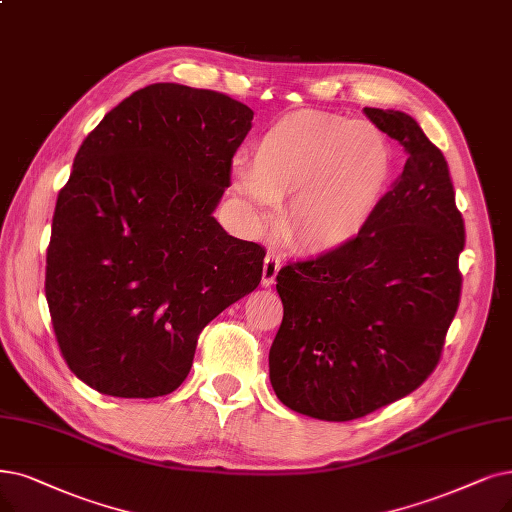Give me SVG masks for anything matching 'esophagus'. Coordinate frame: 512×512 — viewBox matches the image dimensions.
<instances>
[{
    "label": "esophagus",
    "mask_w": 512,
    "mask_h": 512,
    "mask_svg": "<svg viewBox=\"0 0 512 512\" xmlns=\"http://www.w3.org/2000/svg\"><path fill=\"white\" fill-rule=\"evenodd\" d=\"M279 269H281V262H279L277 256L269 254L267 258H264V264H262V285H264V288H271V285L275 283Z\"/></svg>",
    "instance_id": "34e87169"
}]
</instances>
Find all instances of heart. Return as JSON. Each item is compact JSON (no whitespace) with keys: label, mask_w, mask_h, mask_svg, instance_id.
Masks as SVG:
<instances>
[{"label":"heart","mask_w":512,"mask_h":512,"mask_svg":"<svg viewBox=\"0 0 512 512\" xmlns=\"http://www.w3.org/2000/svg\"><path fill=\"white\" fill-rule=\"evenodd\" d=\"M391 147L378 128L323 111H292L252 142V163L235 159L233 195L254 224L279 216L283 241L300 254L353 243L391 178Z\"/></svg>","instance_id":"heart-1"}]
</instances>
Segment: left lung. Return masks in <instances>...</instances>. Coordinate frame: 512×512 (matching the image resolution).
I'll use <instances>...</instances> for the list:
<instances>
[{
    "instance_id": "8db88e82",
    "label": "left lung",
    "mask_w": 512,
    "mask_h": 512,
    "mask_svg": "<svg viewBox=\"0 0 512 512\" xmlns=\"http://www.w3.org/2000/svg\"><path fill=\"white\" fill-rule=\"evenodd\" d=\"M363 113L407 159L363 233L277 275L283 321L269 353L273 391L290 410L363 418L431 376L452 323L464 220L443 153L403 111Z\"/></svg>"
}]
</instances>
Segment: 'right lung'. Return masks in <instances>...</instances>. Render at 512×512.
I'll return each instance as SVG.
<instances>
[{"instance_id": "1", "label": "right lung", "mask_w": 512, "mask_h": 512, "mask_svg": "<svg viewBox=\"0 0 512 512\" xmlns=\"http://www.w3.org/2000/svg\"><path fill=\"white\" fill-rule=\"evenodd\" d=\"M254 111L151 84L81 142L52 218L46 300L71 372L124 399L168 395L197 336L258 288L264 248L214 218Z\"/></svg>"}]
</instances>
